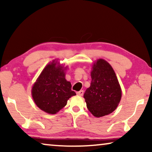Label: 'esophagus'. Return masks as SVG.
Returning a JSON list of instances; mask_svg holds the SVG:
<instances>
[{"instance_id": "obj_1", "label": "esophagus", "mask_w": 152, "mask_h": 152, "mask_svg": "<svg viewBox=\"0 0 152 152\" xmlns=\"http://www.w3.org/2000/svg\"><path fill=\"white\" fill-rule=\"evenodd\" d=\"M84 91L81 90L80 91H78V92H77V94L79 95H84Z\"/></svg>"}]
</instances>
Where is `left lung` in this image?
<instances>
[{
    "mask_svg": "<svg viewBox=\"0 0 152 152\" xmlns=\"http://www.w3.org/2000/svg\"><path fill=\"white\" fill-rule=\"evenodd\" d=\"M91 86L84 95L89 111L97 118L112 113L119 104L122 93L111 65L98 59L93 66Z\"/></svg>",
    "mask_w": 152,
    "mask_h": 152,
    "instance_id": "left-lung-1",
    "label": "left lung"
}]
</instances>
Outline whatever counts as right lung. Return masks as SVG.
<instances>
[{"mask_svg":"<svg viewBox=\"0 0 152 152\" xmlns=\"http://www.w3.org/2000/svg\"><path fill=\"white\" fill-rule=\"evenodd\" d=\"M53 61L46 66L32 89L34 102L39 109L50 114L57 113L65 107L68 99L75 95L71 84L66 81L63 68Z\"/></svg>","mask_w":152,"mask_h":152,"instance_id":"right-lung-1","label":"right lung"}]
</instances>
